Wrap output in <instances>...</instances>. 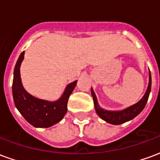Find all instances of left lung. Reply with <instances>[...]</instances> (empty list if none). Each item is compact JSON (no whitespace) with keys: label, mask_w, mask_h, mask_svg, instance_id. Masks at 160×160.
Wrapping results in <instances>:
<instances>
[{"label":"left lung","mask_w":160,"mask_h":160,"mask_svg":"<svg viewBox=\"0 0 160 160\" xmlns=\"http://www.w3.org/2000/svg\"><path fill=\"white\" fill-rule=\"evenodd\" d=\"M151 73L149 71V82H148V87L147 91H146V92H145L144 96L142 97V98L138 103H136V104H133V105H131V106L126 108L124 110L118 111H106V110H104L103 108H101L99 106L98 103L96 95H95L93 90L92 88L91 92H92V96L93 98L94 106H95V110H96L97 114L103 120L109 123L114 124V125H119V124L124 123L126 122H128V121L134 119L135 117H137L138 115L143 111V109L146 106V104H147V102L148 100L149 94H150V92H151Z\"/></svg>","instance_id":"obj_1"}]
</instances>
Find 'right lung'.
<instances>
[{
    "label": "right lung",
    "instance_id": "right-lung-1",
    "mask_svg": "<svg viewBox=\"0 0 160 160\" xmlns=\"http://www.w3.org/2000/svg\"><path fill=\"white\" fill-rule=\"evenodd\" d=\"M23 51L16 62L13 80H12V97L16 108L19 110L30 124L36 128H49L59 122L68 111V101L76 86L77 80L67 86L62 96L58 100H42L29 94L23 87L20 79V65L24 59Z\"/></svg>",
    "mask_w": 160,
    "mask_h": 160
}]
</instances>
